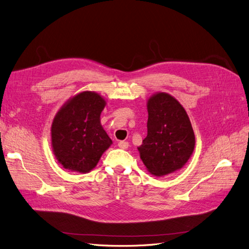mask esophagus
Returning <instances> with one entry per match:
<instances>
[{"label":"esophagus","mask_w":249,"mask_h":249,"mask_svg":"<svg viewBox=\"0 0 249 249\" xmlns=\"http://www.w3.org/2000/svg\"><path fill=\"white\" fill-rule=\"evenodd\" d=\"M118 147L123 148V149H126L127 147H129V142H126V141H119V142H118Z\"/></svg>","instance_id":"esophagus-1"}]
</instances>
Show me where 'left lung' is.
<instances>
[{
	"label": "left lung",
	"instance_id": "left-lung-1",
	"mask_svg": "<svg viewBox=\"0 0 249 249\" xmlns=\"http://www.w3.org/2000/svg\"><path fill=\"white\" fill-rule=\"evenodd\" d=\"M146 107L147 136L137 148L147 171L161 178L185 166L193 154L195 136L186 110L172 95L157 92Z\"/></svg>",
	"mask_w": 249,
	"mask_h": 249
}]
</instances>
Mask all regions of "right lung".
<instances>
[{
	"mask_svg": "<svg viewBox=\"0 0 249 249\" xmlns=\"http://www.w3.org/2000/svg\"><path fill=\"white\" fill-rule=\"evenodd\" d=\"M106 106L94 91H82L67 101L56 113L51 127L52 148L65 169L87 173L99 163L112 140L101 124Z\"/></svg>",
	"mask_w": 249,
	"mask_h": 249,
	"instance_id": "right-lung-1",
	"label": "right lung"
}]
</instances>
